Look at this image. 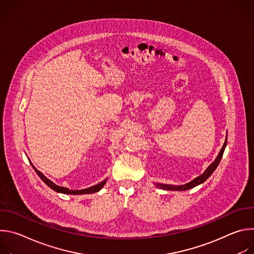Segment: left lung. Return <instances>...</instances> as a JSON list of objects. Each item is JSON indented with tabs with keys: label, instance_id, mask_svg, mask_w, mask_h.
<instances>
[{
	"label": "left lung",
	"instance_id": "1",
	"mask_svg": "<svg viewBox=\"0 0 254 254\" xmlns=\"http://www.w3.org/2000/svg\"><path fill=\"white\" fill-rule=\"evenodd\" d=\"M227 144V136H226V139H225V142L223 144V147L221 149V151L219 152L218 156H217V158L215 159V161L206 169V171L199 177H197L196 179H194L193 181H191L190 183L186 184V185H182V186H172V185H164V184H156L157 187L161 188V189H164V190H171V191H185V190H189L191 188H194L196 187L197 185L205 182V181L212 175V173L215 171V169L217 168V166L219 165L221 159H222V156H223V153H224V150H225V147Z\"/></svg>",
	"mask_w": 254,
	"mask_h": 254
}]
</instances>
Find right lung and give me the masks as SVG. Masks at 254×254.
<instances>
[{
	"label": "right lung",
	"instance_id": "add662e5",
	"mask_svg": "<svg viewBox=\"0 0 254 254\" xmlns=\"http://www.w3.org/2000/svg\"><path fill=\"white\" fill-rule=\"evenodd\" d=\"M32 165V163H30ZM32 167L34 168L35 172L37 173V175L41 178V180L43 181V182L48 186L50 187L52 190L56 191V192H59V193H64V194H71V195H80V194H91V193H95V192H98L103 186L104 184L106 183V179L104 181H102V182L98 183L97 185L95 186H92V187H89L87 189H82V190H69L67 188H64V187H60V186H57L56 184H54L52 181H50L49 179H47L40 171H38L37 169H36L33 165Z\"/></svg>",
	"mask_w": 254,
	"mask_h": 254
}]
</instances>
